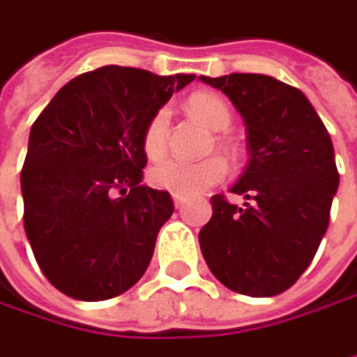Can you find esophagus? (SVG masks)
Listing matches in <instances>:
<instances>
[{
	"label": "esophagus",
	"mask_w": 357,
	"mask_h": 357,
	"mask_svg": "<svg viewBox=\"0 0 357 357\" xmlns=\"http://www.w3.org/2000/svg\"><path fill=\"white\" fill-rule=\"evenodd\" d=\"M172 199H174V208H176V210H181V208H183V204H185V197H183V195H172Z\"/></svg>",
	"instance_id": "1"
}]
</instances>
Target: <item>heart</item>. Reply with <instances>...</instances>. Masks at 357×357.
Here are the masks:
<instances>
[{"label":"heart","mask_w":357,"mask_h":357,"mask_svg":"<svg viewBox=\"0 0 357 357\" xmlns=\"http://www.w3.org/2000/svg\"><path fill=\"white\" fill-rule=\"evenodd\" d=\"M187 109L212 130H225L231 124V109L218 95L195 93L189 97ZM166 135H168V114L166 109H160L151 116L143 132V149L147 158L155 160L166 151ZM225 174H227V164L218 155L204 158L197 162L166 158L149 168V183L155 189L168 191L172 195H197L220 183Z\"/></svg>","instance_id":"1"}]
</instances>
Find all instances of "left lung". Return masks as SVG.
Here are the masks:
<instances>
[{"label":"left lung","instance_id":"obj_1","mask_svg":"<svg viewBox=\"0 0 357 357\" xmlns=\"http://www.w3.org/2000/svg\"><path fill=\"white\" fill-rule=\"evenodd\" d=\"M241 114L250 162L231 187L243 206L212 197L199 248L231 291L272 297L310 266L331 216L339 172L328 130L299 89L266 75L199 77Z\"/></svg>","mask_w":357,"mask_h":357}]
</instances>
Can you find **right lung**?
Returning a JSON list of instances; mask_svg holds the SVG:
<instances>
[{"label":"right lung","instance_id":"add662e5","mask_svg":"<svg viewBox=\"0 0 357 357\" xmlns=\"http://www.w3.org/2000/svg\"><path fill=\"white\" fill-rule=\"evenodd\" d=\"M193 79L101 66L64 85L35 120L20 174L24 231L64 295L116 297L149 266L174 206L168 191L141 185L143 132Z\"/></svg>","mask_w":357,"mask_h":357}]
</instances>
